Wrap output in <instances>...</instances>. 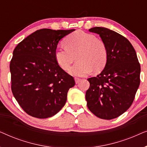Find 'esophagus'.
Wrapping results in <instances>:
<instances>
[{
    "label": "esophagus",
    "instance_id": "obj_1",
    "mask_svg": "<svg viewBox=\"0 0 147 147\" xmlns=\"http://www.w3.org/2000/svg\"><path fill=\"white\" fill-rule=\"evenodd\" d=\"M75 81H76V84H78L80 81H81V79H80V78H75Z\"/></svg>",
    "mask_w": 147,
    "mask_h": 147
}]
</instances>
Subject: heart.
<instances>
[{
  "mask_svg": "<svg viewBox=\"0 0 147 147\" xmlns=\"http://www.w3.org/2000/svg\"><path fill=\"white\" fill-rule=\"evenodd\" d=\"M65 47L57 48L55 59L62 69L67 70L77 57L78 61L69 69L72 76H84L94 69L100 71L108 59L106 44L92 34L77 31L65 40Z\"/></svg>",
  "mask_w": 147,
  "mask_h": 147,
  "instance_id": "obj_1",
  "label": "heart"
}]
</instances>
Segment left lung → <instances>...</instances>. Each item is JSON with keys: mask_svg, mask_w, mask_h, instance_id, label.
Wrapping results in <instances>:
<instances>
[{"mask_svg": "<svg viewBox=\"0 0 147 147\" xmlns=\"http://www.w3.org/2000/svg\"><path fill=\"white\" fill-rule=\"evenodd\" d=\"M89 31L98 34L106 44L108 59L99 75L88 79L87 106L97 117L111 120L132 105L140 85V65L133 46L124 36L105 27Z\"/></svg>", "mask_w": 147, "mask_h": 147, "instance_id": "left-lung-1", "label": "left lung"}]
</instances>
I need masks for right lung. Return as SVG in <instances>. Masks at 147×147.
I'll return each instance as SVG.
<instances>
[{
  "instance_id": "right-lung-1",
  "label": "right lung",
  "mask_w": 147,
  "mask_h": 147,
  "mask_svg": "<svg viewBox=\"0 0 147 147\" xmlns=\"http://www.w3.org/2000/svg\"><path fill=\"white\" fill-rule=\"evenodd\" d=\"M74 31L37 30L14 49L10 63L11 90L29 115L51 117L65 104L67 92L75 80L59 67L54 54L60 40Z\"/></svg>"
}]
</instances>
